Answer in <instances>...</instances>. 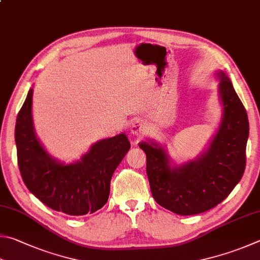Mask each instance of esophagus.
<instances>
[{"label": "esophagus", "instance_id": "34e87169", "mask_svg": "<svg viewBox=\"0 0 260 260\" xmlns=\"http://www.w3.org/2000/svg\"><path fill=\"white\" fill-rule=\"evenodd\" d=\"M130 131H131V134L134 135V136H140L141 134H143V131H144V126H143V124L140 123L139 121H135L134 123L131 124Z\"/></svg>", "mask_w": 260, "mask_h": 260}]
</instances>
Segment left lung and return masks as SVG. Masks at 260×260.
Returning <instances> with one entry per match:
<instances>
[{"instance_id": "left-lung-1", "label": "left lung", "mask_w": 260, "mask_h": 260, "mask_svg": "<svg viewBox=\"0 0 260 260\" xmlns=\"http://www.w3.org/2000/svg\"><path fill=\"white\" fill-rule=\"evenodd\" d=\"M223 117L217 134L200 157L171 166L158 144L140 143L151 194L161 207L179 215H194L217 206L231 193L246 169L249 121L231 80L219 72Z\"/></svg>"}]
</instances>
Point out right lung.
<instances>
[{"label":"right lung","instance_id":"right-lung-1","mask_svg":"<svg viewBox=\"0 0 260 260\" xmlns=\"http://www.w3.org/2000/svg\"><path fill=\"white\" fill-rule=\"evenodd\" d=\"M32 89L17 116L14 138L21 178L30 192L56 212L80 216L107 203L117 165L130 149L124 134L100 140L73 164H63L46 153L35 135L31 116Z\"/></svg>","mask_w":260,"mask_h":260}]
</instances>
